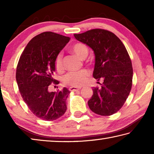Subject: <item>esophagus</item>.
Instances as JSON below:
<instances>
[{
    "label": "esophagus",
    "mask_w": 154,
    "mask_h": 154,
    "mask_svg": "<svg viewBox=\"0 0 154 154\" xmlns=\"http://www.w3.org/2000/svg\"><path fill=\"white\" fill-rule=\"evenodd\" d=\"M81 88H76V87H70L69 90L70 91H73V92H77L78 90H80Z\"/></svg>",
    "instance_id": "obj_1"
}]
</instances>
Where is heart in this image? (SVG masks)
Instances as JSON below:
<instances>
[{
    "label": "heart",
    "instance_id": "b5f03b06",
    "mask_svg": "<svg viewBox=\"0 0 154 154\" xmlns=\"http://www.w3.org/2000/svg\"><path fill=\"white\" fill-rule=\"evenodd\" d=\"M71 50L74 54L79 57L80 58L84 59L88 54V49L87 46L82 43H76L72 46ZM63 56L61 53L57 55L55 59V68L58 72H62L64 69ZM90 75V72L88 70H82L79 71H71L68 72L62 78V82L64 84L72 87H80L85 84Z\"/></svg>",
    "mask_w": 154,
    "mask_h": 154
}]
</instances>
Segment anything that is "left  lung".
Here are the masks:
<instances>
[{
    "instance_id": "1",
    "label": "left lung",
    "mask_w": 154,
    "mask_h": 154,
    "mask_svg": "<svg viewBox=\"0 0 154 154\" xmlns=\"http://www.w3.org/2000/svg\"><path fill=\"white\" fill-rule=\"evenodd\" d=\"M74 36L92 49L95 55L93 77L103 80L100 88L92 89L88 106L100 116L116 113L126 102L132 88L133 70L126 48L115 34L103 29H92Z\"/></svg>"
}]
</instances>
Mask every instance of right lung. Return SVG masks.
Listing matches in <instances>:
<instances>
[{"label": "right lung", "instance_id": "1", "mask_svg": "<svg viewBox=\"0 0 154 154\" xmlns=\"http://www.w3.org/2000/svg\"><path fill=\"white\" fill-rule=\"evenodd\" d=\"M70 38L52 32L35 36L26 47L18 62L16 81L21 96L31 112L38 118L53 121L66 111L70 91L66 88L49 92L54 79L55 59Z\"/></svg>", "mask_w": 154, "mask_h": 154}]
</instances>
